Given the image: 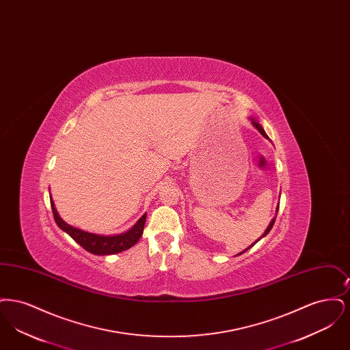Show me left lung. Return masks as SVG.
<instances>
[{
	"label": "left lung",
	"instance_id": "obj_1",
	"mask_svg": "<svg viewBox=\"0 0 350 350\" xmlns=\"http://www.w3.org/2000/svg\"><path fill=\"white\" fill-rule=\"evenodd\" d=\"M252 123H253V126H254V127H256V129H257V130H258V131H260V133H261V135H264V136H265V137H267V139H269V137H267V133H265V131H264V129H262V127H261V126H260V124H258V123H257V122H254V120H252ZM277 213H278V208H277ZM274 221H275V217H274V219H273V220H271V221H270V224H269V227H267V231H265V233H264V234H262V236H265V234H267V233H269V231H270V230H271V227H273V224H274ZM258 240H260V239H258ZM252 245H253V244H252ZM252 245H250V247H252ZM250 248H247V250H250ZM245 250H244V252H245ZM241 253H243V252H241ZM241 253H239V254H241Z\"/></svg>",
	"mask_w": 350,
	"mask_h": 350
}]
</instances>
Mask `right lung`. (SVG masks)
Returning <instances> with one entry per match:
<instances>
[{
	"label": "right lung",
	"mask_w": 350,
	"mask_h": 350,
	"mask_svg": "<svg viewBox=\"0 0 350 350\" xmlns=\"http://www.w3.org/2000/svg\"><path fill=\"white\" fill-rule=\"evenodd\" d=\"M51 207H52V214H53L56 224L63 231H66L76 243H79L83 250L90 252L93 254H98V256L114 254V253H119V252L131 248L139 241L140 236L143 234L146 217H147V214H144L133 228L127 232L114 234V236H100V234L85 232L79 228H75V227L67 224L64 220H62V217H59V214L55 208L52 198H51Z\"/></svg>",
	"instance_id": "right-lung-1"
}]
</instances>
